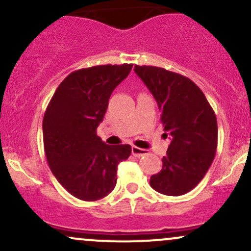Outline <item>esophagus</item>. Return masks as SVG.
I'll list each match as a JSON object with an SVG mask.
<instances>
[{
    "label": "esophagus",
    "mask_w": 251,
    "mask_h": 251,
    "mask_svg": "<svg viewBox=\"0 0 251 251\" xmlns=\"http://www.w3.org/2000/svg\"><path fill=\"white\" fill-rule=\"evenodd\" d=\"M132 154L134 157H143V155L148 154V150L137 148V146H132Z\"/></svg>",
    "instance_id": "1"
}]
</instances>
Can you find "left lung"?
Listing matches in <instances>:
<instances>
[{"label":"left lung","mask_w":251,"mask_h":251,"mask_svg":"<svg viewBox=\"0 0 251 251\" xmlns=\"http://www.w3.org/2000/svg\"><path fill=\"white\" fill-rule=\"evenodd\" d=\"M162 112L160 122L170 135L163 168L150 179L159 194L180 196L203 179L217 149V119L201 88L189 77L154 66H134Z\"/></svg>","instance_id":"1"}]
</instances>
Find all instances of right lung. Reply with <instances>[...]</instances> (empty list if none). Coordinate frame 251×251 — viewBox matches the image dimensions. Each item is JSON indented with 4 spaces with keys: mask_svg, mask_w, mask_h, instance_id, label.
<instances>
[{
    "mask_svg": "<svg viewBox=\"0 0 251 251\" xmlns=\"http://www.w3.org/2000/svg\"><path fill=\"white\" fill-rule=\"evenodd\" d=\"M132 63L102 65L72 72L60 83L43 117V145L48 165L74 197L94 201L117 184L118 164L131 146L107 145L97 135L113 89L128 75Z\"/></svg>",
    "mask_w": 251,
    "mask_h": 251,
    "instance_id": "add662e5",
    "label": "right lung"
}]
</instances>
